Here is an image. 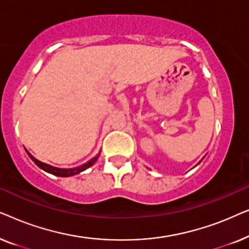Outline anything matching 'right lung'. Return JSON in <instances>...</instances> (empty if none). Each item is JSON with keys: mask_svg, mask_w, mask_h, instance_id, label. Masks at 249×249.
Returning <instances> with one entry per match:
<instances>
[{"mask_svg": "<svg viewBox=\"0 0 249 249\" xmlns=\"http://www.w3.org/2000/svg\"><path fill=\"white\" fill-rule=\"evenodd\" d=\"M28 153V152H27ZM29 158L33 160L34 162H35V164L37 166H39L40 169H43L44 171L49 172V173H52V175H55V176H59V177H70V176H74V175H78V173L84 171V170H86L89 168V166H91L94 164L95 162H96V160L98 159V156H100V154L95 156L94 159H91L89 162L85 163V164H83L81 166H78V168H73V169H59V168H54V166L52 165H49V164H45V163L40 162L38 161V160H36L35 158H34L33 155H30L28 153Z\"/></svg>", "mask_w": 249, "mask_h": 249, "instance_id": "add662e5", "label": "right lung"}]
</instances>
